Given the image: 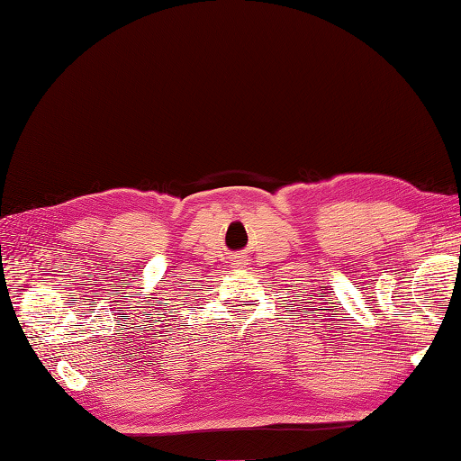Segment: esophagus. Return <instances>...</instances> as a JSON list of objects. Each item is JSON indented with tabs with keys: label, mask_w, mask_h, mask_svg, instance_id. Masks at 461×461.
Returning <instances> with one entry per match:
<instances>
[{
	"label": "esophagus",
	"mask_w": 461,
	"mask_h": 461,
	"mask_svg": "<svg viewBox=\"0 0 461 461\" xmlns=\"http://www.w3.org/2000/svg\"><path fill=\"white\" fill-rule=\"evenodd\" d=\"M247 263V257H245V253H239L237 257H234V260H232V265L234 267H242Z\"/></svg>",
	"instance_id": "1"
}]
</instances>
